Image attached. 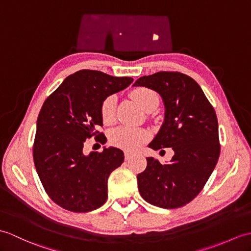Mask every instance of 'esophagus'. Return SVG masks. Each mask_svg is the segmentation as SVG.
<instances>
[{
  "mask_svg": "<svg viewBox=\"0 0 251 251\" xmlns=\"http://www.w3.org/2000/svg\"><path fill=\"white\" fill-rule=\"evenodd\" d=\"M132 157V154L131 153H129V152H125V159L126 160H129L130 158Z\"/></svg>",
  "mask_w": 251,
  "mask_h": 251,
  "instance_id": "obj_1",
  "label": "esophagus"
}]
</instances>
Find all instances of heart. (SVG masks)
I'll list each match as a JSON object with an SVG mask.
<instances>
[{"mask_svg": "<svg viewBox=\"0 0 251 251\" xmlns=\"http://www.w3.org/2000/svg\"><path fill=\"white\" fill-rule=\"evenodd\" d=\"M130 96L145 111L153 107L154 104H158V96L153 90H150L148 87H137L130 92ZM115 104L116 99L113 95L103 99L100 106V114L104 123H111L113 121ZM147 137V131L140 129V128L120 126L111 131L110 142L114 147L124 149L126 151H135L145 141Z\"/></svg>", "mask_w": 251, "mask_h": 251, "instance_id": "heart-1", "label": "heart"}]
</instances>
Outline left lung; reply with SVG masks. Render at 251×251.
I'll list each match as a JSON object with an SVG mask.
<instances>
[{"instance_id":"8db88e82","label":"left lung","mask_w":251,"mask_h":251,"mask_svg":"<svg viewBox=\"0 0 251 251\" xmlns=\"http://www.w3.org/2000/svg\"><path fill=\"white\" fill-rule=\"evenodd\" d=\"M133 86L156 91L165 103V121L149 147L174 151L167 165L148 157L147 169L137 176L140 195L155 206L182 207L203 189L218 161L216 112L200 85L187 75L159 72L139 78Z\"/></svg>"}]
</instances>
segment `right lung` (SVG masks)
Wrapping results in <instances>:
<instances>
[{
    "mask_svg": "<svg viewBox=\"0 0 251 251\" xmlns=\"http://www.w3.org/2000/svg\"><path fill=\"white\" fill-rule=\"evenodd\" d=\"M132 81L82 69L68 75L45 100L37 118L33 158L40 182L57 205L86 213L107 201L108 177L123 164V151L111 147L84 155L83 144L93 136L106 141L96 130L102 126L101 102Z\"/></svg>",
    "mask_w": 251,
    "mask_h": 251,
    "instance_id": "obj_1",
    "label": "right lung"
}]
</instances>
